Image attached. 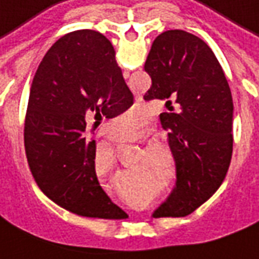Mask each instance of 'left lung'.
I'll use <instances>...</instances> for the list:
<instances>
[{
    "label": "left lung",
    "mask_w": 259,
    "mask_h": 259,
    "mask_svg": "<svg viewBox=\"0 0 259 259\" xmlns=\"http://www.w3.org/2000/svg\"><path fill=\"white\" fill-rule=\"evenodd\" d=\"M145 71L152 86L144 99L167 107L160 122L176 160V185L157 210L181 218L208 201L226 177L233 152L232 93L210 47L184 30L155 38Z\"/></svg>",
    "instance_id": "obj_1"
}]
</instances>
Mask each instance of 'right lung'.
Returning <instances> with one entry per match:
<instances>
[{
  "instance_id": "obj_1",
  "label": "right lung",
  "mask_w": 259,
  "mask_h": 259,
  "mask_svg": "<svg viewBox=\"0 0 259 259\" xmlns=\"http://www.w3.org/2000/svg\"><path fill=\"white\" fill-rule=\"evenodd\" d=\"M133 103L113 45L102 33L75 30L51 46L33 78L25 150L40 190L57 205L86 218H125L97 180L96 142L86 121L117 117Z\"/></svg>"
}]
</instances>
